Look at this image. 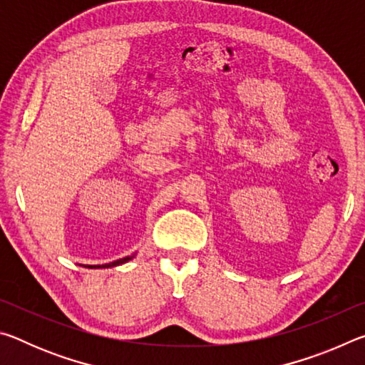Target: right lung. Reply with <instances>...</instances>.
Instances as JSON below:
<instances>
[{
    "label": "right lung",
    "mask_w": 365,
    "mask_h": 365,
    "mask_svg": "<svg viewBox=\"0 0 365 365\" xmlns=\"http://www.w3.org/2000/svg\"><path fill=\"white\" fill-rule=\"evenodd\" d=\"M135 255H132V256H127V257H123V259H119V261H114V262H109V264H104V265H88V267H101V269H104V267H114V265H119V264H123V262H127V261H130V259L133 257Z\"/></svg>",
    "instance_id": "obj_1"
}]
</instances>
